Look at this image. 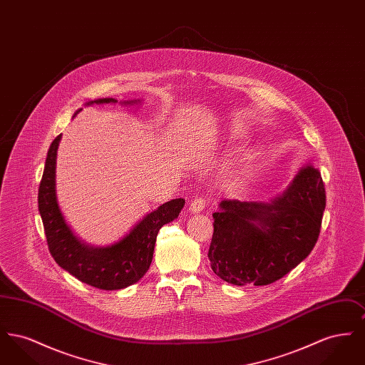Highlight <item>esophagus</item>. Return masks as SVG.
Returning a JSON list of instances; mask_svg holds the SVG:
<instances>
[{"label": "esophagus", "mask_w": 365, "mask_h": 365, "mask_svg": "<svg viewBox=\"0 0 365 365\" xmlns=\"http://www.w3.org/2000/svg\"><path fill=\"white\" fill-rule=\"evenodd\" d=\"M207 205V201L204 198H195L194 201H191L190 207H189V212L190 213H201Z\"/></svg>", "instance_id": "1"}]
</instances>
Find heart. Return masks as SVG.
I'll use <instances>...</instances> for the list:
<instances>
[{
  "label": "heart",
  "instance_id": "1",
  "mask_svg": "<svg viewBox=\"0 0 365 365\" xmlns=\"http://www.w3.org/2000/svg\"><path fill=\"white\" fill-rule=\"evenodd\" d=\"M242 135L243 130L238 128V127L231 131V137H232V138H240V137H242ZM252 163H253V157L250 156V155H247V156L245 157L242 160V163H241V167L232 173V176H231L232 180H235V182L241 180V175L250 168Z\"/></svg>",
  "mask_w": 365,
  "mask_h": 365
}]
</instances>
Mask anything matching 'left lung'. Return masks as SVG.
I'll use <instances>...</instances> for the list:
<instances>
[{"label": "left lung", "instance_id": "left-lung-1", "mask_svg": "<svg viewBox=\"0 0 365 365\" xmlns=\"http://www.w3.org/2000/svg\"><path fill=\"white\" fill-rule=\"evenodd\" d=\"M324 208V183L312 164L267 202L222 201L212 215L213 272L235 286H265L283 278L312 252Z\"/></svg>", "mask_w": 365, "mask_h": 365}]
</instances>
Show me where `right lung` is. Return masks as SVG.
<instances>
[{"instance_id": "add662e5", "label": "right lung", "mask_w": 365, "mask_h": 365, "mask_svg": "<svg viewBox=\"0 0 365 365\" xmlns=\"http://www.w3.org/2000/svg\"><path fill=\"white\" fill-rule=\"evenodd\" d=\"M115 98H98L88 105L116 104ZM139 100L124 101L133 105ZM82 110L78 109L73 116ZM61 134L48 150L45 170L38 191V209L42 217L49 252L54 261L72 277L101 290L125 289L142 278L150 267L158 230L175 220L185 207L183 198H175L145 215L118 242L93 246L75 235L58 207L56 194V158Z\"/></svg>"}]
</instances>
